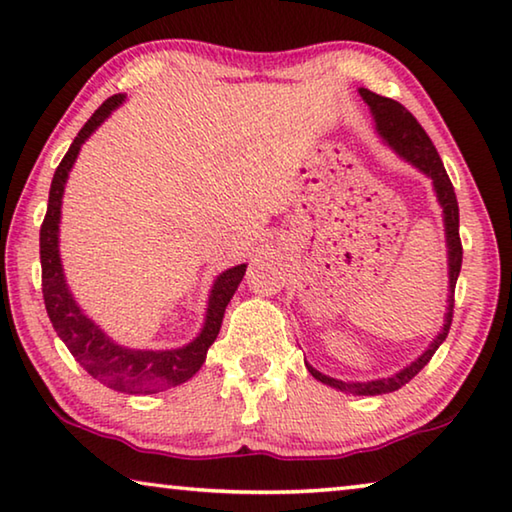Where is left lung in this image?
Wrapping results in <instances>:
<instances>
[{
  "instance_id": "left-lung-1",
  "label": "left lung",
  "mask_w": 512,
  "mask_h": 512,
  "mask_svg": "<svg viewBox=\"0 0 512 512\" xmlns=\"http://www.w3.org/2000/svg\"><path fill=\"white\" fill-rule=\"evenodd\" d=\"M358 92L360 97L365 99V104L370 106L379 136L388 142V145L395 149L401 158H406L410 165H415L417 170L424 172L426 177L433 181L435 195H438V201L442 206V215H445L447 258H449V297H447L445 326H442V331L435 335V340L431 342L429 349H426L415 363H410L401 372L388 376V379H376L367 383H349V381L331 379V376L317 372L315 367L306 363L308 372H311L317 381L331 385V388L340 392H349V395L374 397V395H383V392H395L401 388V385H406L415 374H420L422 367L429 363L435 351H438V347L445 342L451 326V317H454V292H456L460 265H463V245H460V233H458V201H456L454 186H451L449 174L440 161V154L435 152L433 142L429 136H426L422 124L417 122L404 106L395 102V99L381 97L367 88H360Z\"/></svg>"
}]
</instances>
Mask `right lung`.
I'll return each instance as SVG.
<instances>
[{
  "mask_svg": "<svg viewBox=\"0 0 512 512\" xmlns=\"http://www.w3.org/2000/svg\"><path fill=\"white\" fill-rule=\"evenodd\" d=\"M124 102V95H113L92 113L83 124L77 138L58 163L52 188H49L47 215L40 226V265H43V297L49 320H52L58 338L65 342L70 354L92 379L106 383L108 388L140 395V392H161L174 385L186 383L204 365L206 351L220 333L222 317L233 292L238 290L247 265H236L217 276L208 297L204 329L195 340L179 349H129L113 342L99 326L83 315L67 290L61 254H58V224H61V204L67 174H70L79 149L90 138V133L102 124L111 111Z\"/></svg>",
  "mask_w": 512,
  "mask_h": 512,
  "instance_id": "obj_1",
  "label": "right lung"
}]
</instances>
